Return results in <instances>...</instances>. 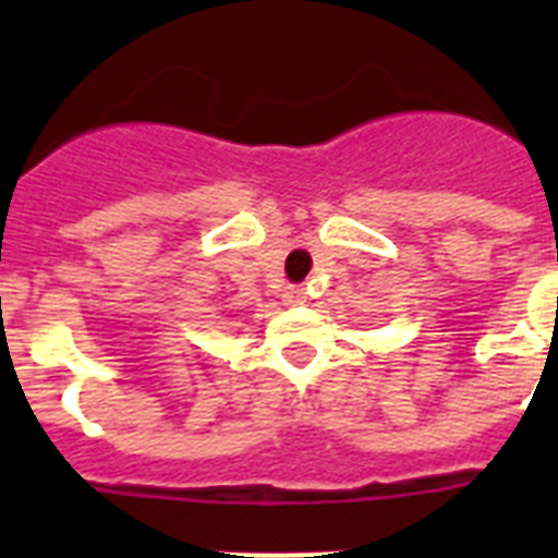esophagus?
Masks as SVG:
<instances>
[{"label":"esophagus","instance_id":"obj_1","mask_svg":"<svg viewBox=\"0 0 558 558\" xmlns=\"http://www.w3.org/2000/svg\"><path fill=\"white\" fill-rule=\"evenodd\" d=\"M304 299H307V293H304V288H299V284H290V288H284V302L288 304H302Z\"/></svg>","mask_w":558,"mask_h":558}]
</instances>
